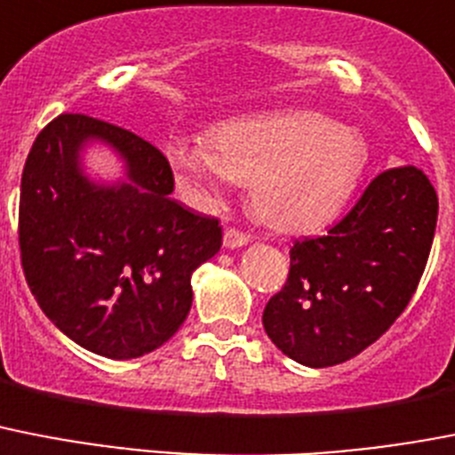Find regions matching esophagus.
Segmentation results:
<instances>
[{"mask_svg": "<svg viewBox=\"0 0 455 455\" xmlns=\"http://www.w3.org/2000/svg\"><path fill=\"white\" fill-rule=\"evenodd\" d=\"M251 242V236L246 235V232L236 230V228H228L223 235V243L225 248H239V246H246V243Z\"/></svg>", "mask_w": 455, "mask_h": 455, "instance_id": "esophagus-1", "label": "esophagus"}]
</instances>
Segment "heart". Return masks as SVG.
<instances>
[{"label": "heart", "instance_id": "obj_1", "mask_svg": "<svg viewBox=\"0 0 455 455\" xmlns=\"http://www.w3.org/2000/svg\"><path fill=\"white\" fill-rule=\"evenodd\" d=\"M172 140L168 158L207 197L228 181L248 184L251 209L275 230H310L331 220L366 165V142L352 126L308 110L225 124L213 138Z\"/></svg>", "mask_w": 455, "mask_h": 455}]
</instances>
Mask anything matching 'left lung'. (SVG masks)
Listing matches in <instances>:
<instances>
[{
  "mask_svg": "<svg viewBox=\"0 0 455 455\" xmlns=\"http://www.w3.org/2000/svg\"><path fill=\"white\" fill-rule=\"evenodd\" d=\"M437 225V193L414 165L384 170L327 235L294 242L262 313L283 355L310 368L352 359L407 308Z\"/></svg>",
  "mask_w": 455,
  "mask_h": 455,
  "instance_id": "1",
  "label": "left lung"
}]
</instances>
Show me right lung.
I'll list each match as a JSON object with an SVG mask.
<instances>
[{
    "instance_id": "1",
    "label": "right lung",
    "mask_w": 455,
    "mask_h": 455,
    "mask_svg": "<svg viewBox=\"0 0 455 455\" xmlns=\"http://www.w3.org/2000/svg\"><path fill=\"white\" fill-rule=\"evenodd\" d=\"M89 141L120 154L126 180H88L79 151ZM172 190L168 158L115 124L60 115L34 140L18 213L22 269L43 313L80 347L135 359L184 324L190 275L219 253L223 232Z\"/></svg>"
}]
</instances>
